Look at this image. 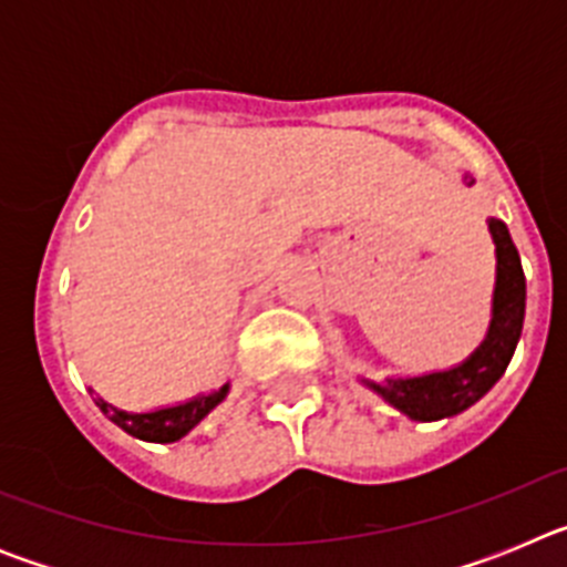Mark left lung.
<instances>
[{
    "label": "left lung",
    "mask_w": 567,
    "mask_h": 567,
    "mask_svg": "<svg viewBox=\"0 0 567 567\" xmlns=\"http://www.w3.org/2000/svg\"><path fill=\"white\" fill-rule=\"evenodd\" d=\"M488 229L497 247V287H494L488 334L477 352L449 372L423 374V378H389L385 383L365 380V385H372L385 403H392L398 412L420 423L454 417L477 403L505 374L523 334L525 275L519 252L511 240L508 227L499 218H491Z\"/></svg>",
    "instance_id": "1"
}]
</instances>
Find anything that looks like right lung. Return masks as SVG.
Listing matches in <instances>:
<instances>
[{"instance_id": "1", "label": "right lung", "mask_w": 567, "mask_h": 567, "mask_svg": "<svg viewBox=\"0 0 567 567\" xmlns=\"http://www.w3.org/2000/svg\"><path fill=\"white\" fill-rule=\"evenodd\" d=\"M227 392L229 385H221V389L213 394H198V398L187 400V403L169 405V409H155V412L142 414L115 409V405H110L107 400L102 398H96V405L102 409L104 417H107L110 423H115L118 429L133 434V437L147 440V443H175V440H182L187 432H193L195 425L202 423L215 405L227 398ZM90 394H93V389H90Z\"/></svg>"}]
</instances>
